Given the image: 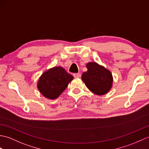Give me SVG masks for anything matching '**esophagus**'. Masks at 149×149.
<instances>
[{"mask_svg": "<svg viewBox=\"0 0 149 149\" xmlns=\"http://www.w3.org/2000/svg\"><path fill=\"white\" fill-rule=\"evenodd\" d=\"M74 77L75 78H79L81 77V74L79 73H76V74H74Z\"/></svg>", "mask_w": 149, "mask_h": 149, "instance_id": "esophagus-1", "label": "esophagus"}]
</instances>
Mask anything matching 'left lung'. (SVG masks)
Masks as SVG:
<instances>
[{
  "label": "left lung",
  "mask_w": 149,
  "mask_h": 149,
  "mask_svg": "<svg viewBox=\"0 0 149 149\" xmlns=\"http://www.w3.org/2000/svg\"><path fill=\"white\" fill-rule=\"evenodd\" d=\"M88 71L82 75V80L87 88L97 95H105L112 86V75L104 67L89 62L86 65Z\"/></svg>",
  "instance_id": "8db88e82"
}]
</instances>
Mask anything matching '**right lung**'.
<instances>
[{
    "instance_id": "obj_1",
    "label": "right lung",
    "mask_w": 149,
    "mask_h": 149,
    "mask_svg": "<svg viewBox=\"0 0 149 149\" xmlns=\"http://www.w3.org/2000/svg\"><path fill=\"white\" fill-rule=\"evenodd\" d=\"M74 77L63 68L55 67L46 71L40 76L37 87L44 96L51 100L57 98L67 88Z\"/></svg>"
}]
</instances>
